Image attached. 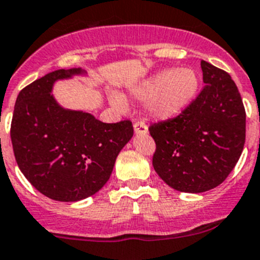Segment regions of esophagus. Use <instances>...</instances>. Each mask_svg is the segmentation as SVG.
<instances>
[{"instance_id": "obj_1", "label": "esophagus", "mask_w": 260, "mask_h": 260, "mask_svg": "<svg viewBox=\"0 0 260 260\" xmlns=\"http://www.w3.org/2000/svg\"><path fill=\"white\" fill-rule=\"evenodd\" d=\"M134 132L137 135H146L148 134V127L144 122H135L134 123Z\"/></svg>"}]
</instances>
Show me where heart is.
Returning <instances> with one entry per match:
<instances>
[{"instance_id": "b5f03b06", "label": "heart", "mask_w": 260, "mask_h": 260, "mask_svg": "<svg viewBox=\"0 0 260 260\" xmlns=\"http://www.w3.org/2000/svg\"><path fill=\"white\" fill-rule=\"evenodd\" d=\"M200 89V77L192 68H168L147 80L132 90L137 101L147 103L149 114L159 121L177 117L190 104ZM113 106L122 108L125 101L121 95L111 96Z\"/></svg>"}]
</instances>
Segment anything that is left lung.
Masks as SVG:
<instances>
[{
    "instance_id": "8db88e82",
    "label": "left lung",
    "mask_w": 260,
    "mask_h": 260,
    "mask_svg": "<svg viewBox=\"0 0 260 260\" xmlns=\"http://www.w3.org/2000/svg\"><path fill=\"white\" fill-rule=\"evenodd\" d=\"M205 86L178 117L149 127L156 142L153 168L174 189L201 193L218 187L239 161L246 114L236 83L201 60Z\"/></svg>"
}]
</instances>
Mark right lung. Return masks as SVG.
I'll list each match as a JSON object with an SVG mask.
<instances>
[{
	"mask_svg": "<svg viewBox=\"0 0 260 260\" xmlns=\"http://www.w3.org/2000/svg\"><path fill=\"white\" fill-rule=\"evenodd\" d=\"M76 76L86 77L87 72L58 70L24 87L11 122L14 154L23 175L42 194L63 202L101 190L134 134L130 121L104 123L94 114L60 106L54 85Z\"/></svg>",
	"mask_w": 260,
	"mask_h": 260,
	"instance_id": "1",
	"label": "right lung"
}]
</instances>
